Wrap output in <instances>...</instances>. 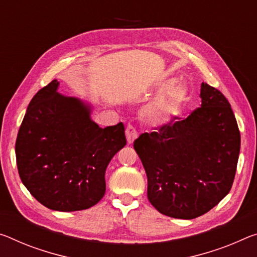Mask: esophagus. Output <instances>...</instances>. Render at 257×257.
<instances>
[{
    "instance_id": "esophagus-1",
    "label": "esophagus",
    "mask_w": 257,
    "mask_h": 257,
    "mask_svg": "<svg viewBox=\"0 0 257 257\" xmlns=\"http://www.w3.org/2000/svg\"><path fill=\"white\" fill-rule=\"evenodd\" d=\"M125 136H127V141L129 144H133L135 142L136 138L138 137V132L135 127L133 125H128L127 129H125Z\"/></svg>"
}]
</instances>
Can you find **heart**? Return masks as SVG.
Instances as JSON below:
<instances>
[{"label":"heart","mask_w":257,"mask_h":257,"mask_svg":"<svg viewBox=\"0 0 257 257\" xmlns=\"http://www.w3.org/2000/svg\"><path fill=\"white\" fill-rule=\"evenodd\" d=\"M174 81H167L161 85L160 92L165 93L173 88ZM187 91L184 85L174 88L168 98L157 100L156 103L146 108L145 115L156 124H162L168 122L173 116L180 113L182 105L186 100Z\"/></svg>","instance_id":"obj_1"}]
</instances>
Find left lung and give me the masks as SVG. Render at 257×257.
Returning a JSON list of instances; mask_svg holds the SVG:
<instances>
[{"mask_svg": "<svg viewBox=\"0 0 257 257\" xmlns=\"http://www.w3.org/2000/svg\"><path fill=\"white\" fill-rule=\"evenodd\" d=\"M200 97L201 106L186 119L174 116L134 142L148 176L149 201L169 217L201 216L233 184L240 152L237 120L216 88L202 82Z\"/></svg>", "mask_w": 257, "mask_h": 257, "instance_id": "1", "label": "left lung"}]
</instances>
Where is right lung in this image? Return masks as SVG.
<instances>
[{
  "mask_svg": "<svg viewBox=\"0 0 257 257\" xmlns=\"http://www.w3.org/2000/svg\"><path fill=\"white\" fill-rule=\"evenodd\" d=\"M58 85L51 81L28 105L16 141L18 173L47 208L83 210L104 197L107 166L127 144L124 125L99 128L90 106L60 95Z\"/></svg>",
  "mask_w": 257,
  "mask_h": 257,
  "instance_id": "obj_1",
  "label": "right lung"
}]
</instances>
